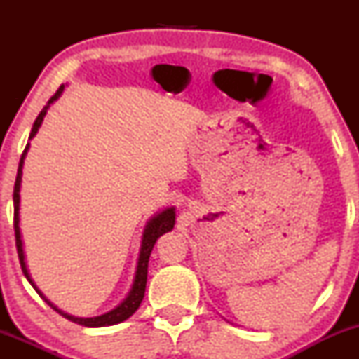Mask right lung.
I'll return each instance as SVG.
<instances>
[{
    "mask_svg": "<svg viewBox=\"0 0 359 359\" xmlns=\"http://www.w3.org/2000/svg\"><path fill=\"white\" fill-rule=\"evenodd\" d=\"M62 93H64V84H62L60 88H59V90H57V93L53 94L50 100H48L47 106H45L42 111H40V114H39V116H36L35 123H34V128H32L30 138H28V140H32V138L35 137L36 131H39V128L42 126V121H43L45 114H47V109L50 108V104H52L53 101L59 100ZM28 148H30V143H27V147H25V150H23V154H22V158H20L18 174H16L15 191H13L15 238H16V250H18V258H20V265H22L23 275H25V277H27L28 282H30V285L35 288L36 294H39L40 297H42L45 302H47L48 306L53 309V311L59 312L60 316H64L65 319L72 320V323L86 325V327H104V325H114V324L123 323V320H126L128 317L133 316L135 312H137V309L140 307V304H142L143 297H145L147 275H148V259H150V253H151V250H154L156 240H158V238L162 236V234H165V233L172 231V229H174V224H175V208H174V205H172V208L163 209L162 212L155 214V216L147 222L145 231H143V236H142V246H140V255H138V262H137V271H135L133 285H131L130 292H128L126 299L123 300V302L119 304V306H116L114 309H111V311L106 312V314H101V316H96V317H76V316L67 314V312L60 311L59 307L53 306L50 300H48L42 294V292H40V288L35 285L34 278H32L30 271H28L27 262H25L23 240H22V231H20V187H22L23 163H25V156H27Z\"/></svg>",
    "mask_w": 359,
    "mask_h": 359,
    "instance_id": "add662e5",
    "label": "right lung"
}]
</instances>
